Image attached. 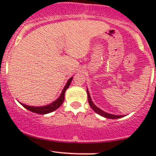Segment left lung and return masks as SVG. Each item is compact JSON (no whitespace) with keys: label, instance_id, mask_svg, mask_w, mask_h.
I'll list each match as a JSON object with an SVG mask.
<instances>
[{"label":"left lung","instance_id":"1","mask_svg":"<svg viewBox=\"0 0 156 156\" xmlns=\"http://www.w3.org/2000/svg\"><path fill=\"white\" fill-rule=\"evenodd\" d=\"M87 98H88V103H89L90 106L91 108L94 110L95 112H97V114H99L100 115L103 116V117L106 118V119H120V118L123 117L124 115H112V114H109V113L103 111L102 109L99 108L93 103L92 100H91L90 95V93L88 91V89H87Z\"/></svg>","mask_w":156,"mask_h":156}]
</instances>
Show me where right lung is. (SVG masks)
Segmentation results:
<instances>
[{
	"instance_id": "1",
	"label": "right lung",
	"mask_w": 156,
	"mask_h": 156,
	"mask_svg": "<svg viewBox=\"0 0 156 156\" xmlns=\"http://www.w3.org/2000/svg\"><path fill=\"white\" fill-rule=\"evenodd\" d=\"M72 78H73V77L69 78V81H67L65 87H64L62 93H61L60 96L59 97V98H58L57 100H55L54 102H53L52 103H50V104L47 105V106H28V105H25L21 103H21V105L23 106V107L27 108L28 110L32 112L37 113V114L44 115V114H48V113L52 112L57 109V108L62 104V103H63L64 99H65V92L66 90L69 88V85H70L71 82H72Z\"/></svg>"
}]
</instances>
